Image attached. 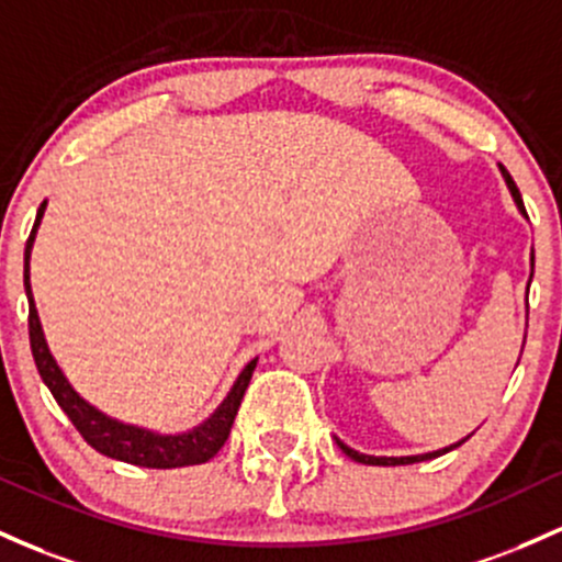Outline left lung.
<instances>
[{
  "label": "left lung",
  "mask_w": 562,
  "mask_h": 562,
  "mask_svg": "<svg viewBox=\"0 0 562 562\" xmlns=\"http://www.w3.org/2000/svg\"><path fill=\"white\" fill-rule=\"evenodd\" d=\"M498 170H502V176H504V181H507V189H509V194H512V200H515V205H517V211H520L522 215H526L528 218V213H526V205H522V196H520V189L515 187V181H512V176L507 172V168H504V165H498ZM531 277H533V252H531ZM467 440V437H464ZM464 440H459V442H453V446H448V448H442V451H431V453H422V456H366V453H360V451H355V448H349V446H344L341 440H338L336 437V442H338V448H341L344 453L349 456V459H355V461H360V464H373V467H400V464H416V461H427V459H435V456H442V453H448V451H453V448H459L461 442Z\"/></svg>",
  "instance_id": "1"
}]
</instances>
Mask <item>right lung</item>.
Returning a JSON list of instances; mask_svg holds the SVG:
<instances>
[{"label":"right lung","mask_w":562,"mask_h":562,"mask_svg":"<svg viewBox=\"0 0 562 562\" xmlns=\"http://www.w3.org/2000/svg\"><path fill=\"white\" fill-rule=\"evenodd\" d=\"M45 207L47 200L42 202L40 211H36L34 229H31L26 239V252H23V288H26L29 299L31 355H34L36 371H40L47 390L53 392L55 403H58L60 411L71 418V424L77 427L79 435L88 440V446L95 448L98 453L109 456V459L125 461V464L135 467H149V470H176V467L205 464V461H211L213 456L224 448L226 437H229L234 416H237L239 403H243L245 390H248L250 375L256 371L258 360H250L248 366L243 368L239 379L234 381L232 392L226 394L224 403L213 411L211 418H205L200 427L181 431V435H159V431L116 422V418L98 411L95 405H90L85 397H79V392L69 384V379H66L64 371L58 368V362H55V357L50 355V349H47L40 314H36L34 293H31L29 261L31 248H34L36 229H40L42 215H45Z\"/></svg>","instance_id":"right-lung-1"}]
</instances>
